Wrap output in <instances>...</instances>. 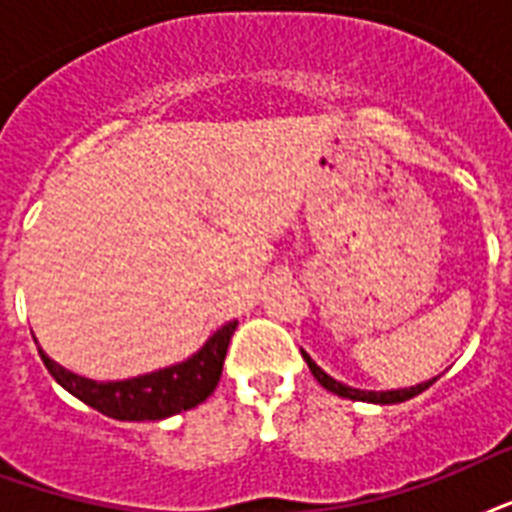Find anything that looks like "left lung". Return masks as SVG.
I'll use <instances>...</instances> for the list:
<instances>
[{"instance_id": "8db88e82", "label": "left lung", "mask_w": 512, "mask_h": 512, "mask_svg": "<svg viewBox=\"0 0 512 512\" xmlns=\"http://www.w3.org/2000/svg\"><path fill=\"white\" fill-rule=\"evenodd\" d=\"M305 358V364H308V369L313 372V377L324 385V388L329 390V393H335V396H342V398H350V401H366V404H401V401H409V398L420 396L422 390H428L433 382H436V377L433 380H425L420 382V385H412V388H396V390H361V388H350V385H345V382L335 380V377H329L324 369H321L316 361H313L305 350H300Z\"/></svg>"}]
</instances>
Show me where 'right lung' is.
Segmentation results:
<instances>
[{"label": "right lung", "instance_id": "obj_1", "mask_svg": "<svg viewBox=\"0 0 512 512\" xmlns=\"http://www.w3.org/2000/svg\"><path fill=\"white\" fill-rule=\"evenodd\" d=\"M236 327H239V321H228L185 361H177V364L156 369V372L138 374L130 380L111 382H98L68 372L66 366L52 361L39 345L36 348H39L47 372L55 377L60 388H66L71 396L98 409L100 414L127 422L164 420L172 414L188 412L212 396V390L217 388L220 374H223L228 342H231Z\"/></svg>", "mask_w": 512, "mask_h": 512}]
</instances>
